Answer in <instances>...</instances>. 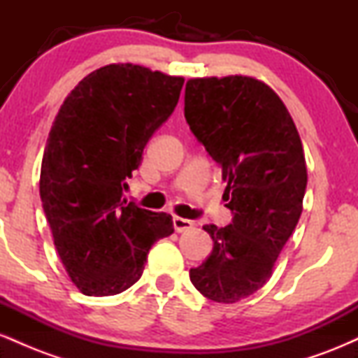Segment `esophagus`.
<instances>
[{
	"instance_id": "obj_1",
	"label": "esophagus",
	"mask_w": 358,
	"mask_h": 358,
	"mask_svg": "<svg viewBox=\"0 0 358 358\" xmlns=\"http://www.w3.org/2000/svg\"><path fill=\"white\" fill-rule=\"evenodd\" d=\"M193 222L188 220V219H182V217H173V227L176 232H187L193 229Z\"/></svg>"
}]
</instances>
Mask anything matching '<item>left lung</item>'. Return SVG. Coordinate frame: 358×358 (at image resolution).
<instances>
[{"label": "left lung", "mask_w": 358, "mask_h": 358, "mask_svg": "<svg viewBox=\"0 0 358 358\" xmlns=\"http://www.w3.org/2000/svg\"><path fill=\"white\" fill-rule=\"evenodd\" d=\"M185 119L220 166L232 212L225 227H203L213 249L190 269V281L212 301H241L268 282L301 215L308 182L301 139L278 94L252 77L190 79Z\"/></svg>", "instance_id": "left-lung-1"}]
</instances>
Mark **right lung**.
<instances>
[{
    "instance_id": "right-lung-1",
    "label": "right lung",
    "mask_w": 358,
    "mask_h": 358,
    "mask_svg": "<svg viewBox=\"0 0 358 358\" xmlns=\"http://www.w3.org/2000/svg\"><path fill=\"white\" fill-rule=\"evenodd\" d=\"M183 77L110 64L84 77L55 116L40 199L62 264L87 296H113L141 278L151 245L173 234L165 212L122 193L143 150L178 104Z\"/></svg>"
}]
</instances>
